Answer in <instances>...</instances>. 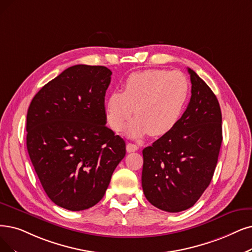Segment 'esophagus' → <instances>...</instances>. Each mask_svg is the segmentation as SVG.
Listing matches in <instances>:
<instances>
[{
    "mask_svg": "<svg viewBox=\"0 0 252 252\" xmlns=\"http://www.w3.org/2000/svg\"><path fill=\"white\" fill-rule=\"evenodd\" d=\"M126 150L128 153H131V152H135V151L138 150V147L134 144H131V143H128L127 146H126Z\"/></svg>",
    "mask_w": 252,
    "mask_h": 252,
    "instance_id": "1",
    "label": "esophagus"
}]
</instances>
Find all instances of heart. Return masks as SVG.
<instances>
[{
  "mask_svg": "<svg viewBox=\"0 0 252 252\" xmlns=\"http://www.w3.org/2000/svg\"><path fill=\"white\" fill-rule=\"evenodd\" d=\"M189 96V82L181 72L148 69L127 76L123 92L110 93L105 102L107 122L119 131L134 115L127 133L140 137L168 133L182 117Z\"/></svg>",
  "mask_w": 252,
  "mask_h": 252,
  "instance_id": "obj_1",
  "label": "heart"
}]
</instances>
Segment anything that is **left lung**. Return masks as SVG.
<instances>
[{"label":"left lung","instance_id":"1","mask_svg":"<svg viewBox=\"0 0 252 252\" xmlns=\"http://www.w3.org/2000/svg\"><path fill=\"white\" fill-rule=\"evenodd\" d=\"M191 98L170 131L143 150L146 198L170 213L192 207L210 185L222 142V117L212 90L192 69Z\"/></svg>","mask_w":252,"mask_h":252}]
</instances>
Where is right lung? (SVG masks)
<instances>
[{"instance_id": "right-lung-1", "label": "right lung", "mask_w": 252, "mask_h": 252, "mask_svg": "<svg viewBox=\"0 0 252 252\" xmlns=\"http://www.w3.org/2000/svg\"><path fill=\"white\" fill-rule=\"evenodd\" d=\"M112 71L75 65L35 95L27 114V149L47 196L70 211L95 206L125 157V140L106 127Z\"/></svg>"}]
</instances>
